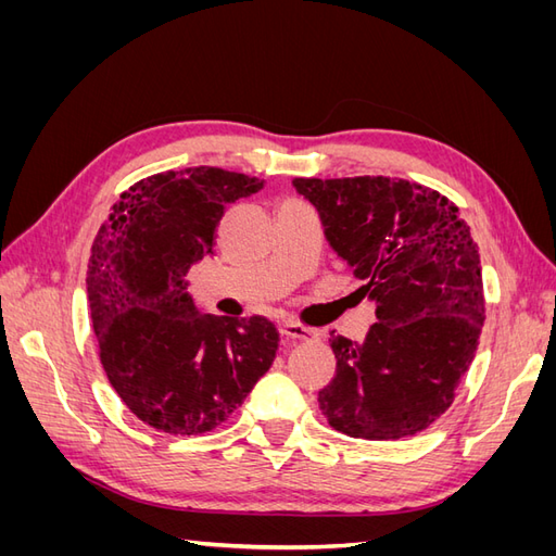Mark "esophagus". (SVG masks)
Segmentation results:
<instances>
[{
    "label": "esophagus",
    "mask_w": 556,
    "mask_h": 556,
    "mask_svg": "<svg viewBox=\"0 0 556 556\" xmlns=\"http://www.w3.org/2000/svg\"><path fill=\"white\" fill-rule=\"evenodd\" d=\"M280 333L285 336V339H292V341H299V343L317 339V333L313 329L299 325V323H292V319H285V323L280 325Z\"/></svg>",
    "instance_id": "1"
}]
</instances>
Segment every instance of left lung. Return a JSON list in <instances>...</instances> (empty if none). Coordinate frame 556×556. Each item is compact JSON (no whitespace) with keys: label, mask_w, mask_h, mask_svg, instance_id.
<instances>
[{"label":"left lung","mask_w":556,"mask_h":556,"mask_svg":"<svg viewBox=\"0 0 556 556\" xmlns=\"http://www.w3.org/2000/svg\"><path fill=\"white\" fill-rule=\"evenodd\" d=\"M292 182L378 317L364 343L331 336L336 376L319 410L352 439L425 431L452 406L480 343L482 266L470 227L447 197L403 178Z\"/></svg>","instance_id":"8db88e82"}]
</instances>
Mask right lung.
<instances>
[{"mask_svg": "<svg viewBox=\"0 0 556 556\" xmlns=\"http://www.w3.org/2000/svg\"><path fill=\"white\" fill-rule=\"evenodd\" d=\"M262 185L217 166L162 172L123 192L97 233L86 282L99 359L148 427L213 431L276 359L280 336L266 317L201 315L185 290L227 204Z\"/></svg>", "mask_w": 556, "mask_h": 556, "instance_id": "1", "label": "right lung"}]
</instances>
